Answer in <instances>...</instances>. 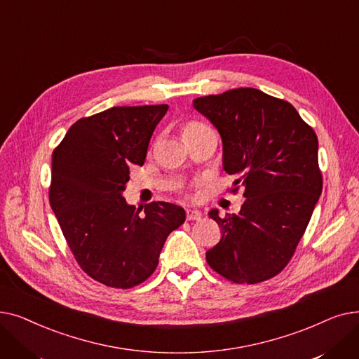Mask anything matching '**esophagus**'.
<instances>
[{"mask_svg":"<svg viewBox=\"0 0 359 359\" xmlns=\"http://www.w3.org/2000/svg\"><path fill=\"white\" fill-rule=\"evenodd\" d=\"M186 219L187 221H198V219H201V212L196 210H186Z\"/></svg>","mask_w":359,"mask_h":359,"instance_id":"obj_1","label":"esophagus"}]
</instances>
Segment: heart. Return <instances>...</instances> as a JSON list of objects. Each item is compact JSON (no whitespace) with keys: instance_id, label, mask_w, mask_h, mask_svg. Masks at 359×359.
<instances>
[{"instance_id":"1","label":"heart","mask_w":359,"mask_h":359,"mask_svg":"<svg viewBox=\"0 0 359 359\" xmlns=\"http://www.w3.org/2000/svg\"><path fill=\"white\" fill-rule=\"evenodd\" d=\"M210 126L205 125L202 122H198V121H189L186 122L183 126H182V135L183 137H187V135H192V134H196V132H201L203 129H208Z\"/></svg>"}]
</instances>
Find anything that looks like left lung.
<instances>
[{
  "instance_id": "8db88e82",
  "label": "left lung",
  "mask_w": 359,
  "mask_h": 359,
  "mask_svg": "<svg viewBox=\"0 0 359 359\" xmlns=\"http://www.w3.org/2000/svg\"><path fill=\"white\" fill-rule=\"evenodd\" d=\"M194 107L218 129L224 170L237 176L246 198L238 214L210 218L221 240L206 252L208 265L236 284H259L290 263L323 189L318 141L295 107L257 88L198 97Z\"/></svg>"
}]
</instances>
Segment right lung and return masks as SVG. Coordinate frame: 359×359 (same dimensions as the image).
Segmentation results:
<instances>
[{"mask_svg": "<svg viewBox=\"0 0 359 359\" xmlns=\"http://www.w3.org/2000/svg\"><path fill=\"white\" fill-rule=\"evenodd\" d=\"M167 109L116 106L81 118L52 153L49 202L68 248L90 278L110 288L128 290L153 275L167 236L186 218L175 203L137 210L122 196L130 164H144Z\"/></svg>", "mask_w": 359, "mask_h": 359, "instance_id": "add662e5", "label": "right lung"}]
</instances>
